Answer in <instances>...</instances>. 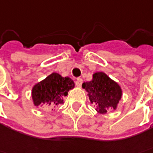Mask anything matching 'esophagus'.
I'll list each match as a JSON object with an SVG mask.
<instances>
[{"mask_svg":"<svg viewBox=\"0 0 153 153\" xmlns=\"http://www.w3.org/2000/svg\"><path fill=\"white\" fill-rule=\"evenodd\" d=\"M82 83H83L82 79H76V81H75V85H76V86H78V87H80Z\"/></svg>","mask_w":153,"mask_h":153,"instance_id":"34e87169","label":"esophagus"}]
</instances>
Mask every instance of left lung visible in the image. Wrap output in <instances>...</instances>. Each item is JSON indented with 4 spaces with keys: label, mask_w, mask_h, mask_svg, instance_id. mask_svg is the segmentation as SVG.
<instances>
[{
    "label": "left lung",
    "mask_w": 153,
    "mask_h": 153,
    "mask_svg": "<svg viewBox=\"0 0 153 153\" xmlns=\"http://www.w3.org/2000/svg\"><path fill=\"white\" fill-rule=\"evenodd\" d=\"M82 87L88 92L90 101L97 105L99 114H106L110 109L116 110L122 98L121 86L103 72H97L91 81L84 82Z\"/></svg>",
    "instance_id": "8db88e82"
}]
</instances>
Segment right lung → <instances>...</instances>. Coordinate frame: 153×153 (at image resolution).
Here are the masks:
<instances>
[{
	"label": "right lung",
	"mask_w": 153,
	"mask_h": 153,
	"mask_svg": "<svg viewBox=\"0 0 153 153\" xmlns=\"http://www.w3.org/2000/svg\"><path fill=\"white\" fill-rule=\"evenodd\" d=\"M74 87V82L69 77H62L52 73L42 81L37 83L31 90V97L35 106L44 105L55 108L63 103V97Z\"/></svg>",
	"instance_id": "1"
}]
</instances>
